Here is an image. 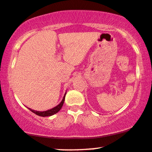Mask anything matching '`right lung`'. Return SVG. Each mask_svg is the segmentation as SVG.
<instances>
[{"label": "right lung", "mask_w": 152, "mask_h": 152, "mask_svg": "<svg viewBox=\"0 0 152 152\" xmlns=\"http://www.w3.org/2000/svg\"><path fill=\"white\" fill-rule=\"evenodd\" d=\"M65 96H66V94L64 95V96L62 101L59 104H58L57 106H56V107H53V108L50 109V110H48L42 111V112H39V111H35V110H32V109H30V108H29V109H30V110L32 111V113H35L36 115H37L41 116V117H47V116L53 115H54V114H56V113H57L58 111H59L60 110H61V108L62 107V106H63V105H64V103Z\"/></svg>", "instance_id": "1"}]
</instances>
